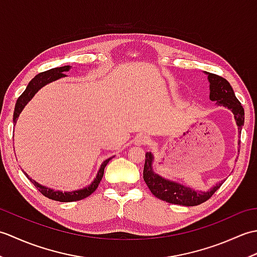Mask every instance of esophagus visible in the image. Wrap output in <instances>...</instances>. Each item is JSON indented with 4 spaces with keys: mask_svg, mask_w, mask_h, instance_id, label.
<instances>
[{
    "mask_svg": "<svg viewBox=\"0 0 257 257\" xmlns=\"http://www.w3.org/2000/svg\"><path fill=\"white\" fill-rule=\"evenodd\" d=\"M135 144H137L139 146L147 145V144H149V138L147 137L146 135H138L137 137L135 138Z\"/></svg>",
    "mask_w": 257,
    "mask_h": 257,
    "instance_id": "obj_1",
    "label": "esophagus"
}]
</instances>
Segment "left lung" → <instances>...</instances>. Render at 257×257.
<instances>
[{"label": "left lung", "instance_id": "8db88e82", "mask_svg": "<svg viewBox=\"0 0 257 257\" xmlns=\"http://www.w3.org/2000/svg\"><path fill=\"white\" fill-rule=\"evenodd\" d=\"M205 74L207 75V79L210 83V99L230 109L235 118L238 132L241 133L244 124V109L235 97L232 86L225 78L219 75L211 73ZM152 162H154V156L151 152H147L144 167V180L156 198L166 201L168 203L185 206L199 205L209 200L223 183H217L207 192L195 191L178 182L169 181V180L160 177L159 174L155 173L152 169Z\"/></svg>", "mask_w": 257, "mask_h": 257}]
</instances>
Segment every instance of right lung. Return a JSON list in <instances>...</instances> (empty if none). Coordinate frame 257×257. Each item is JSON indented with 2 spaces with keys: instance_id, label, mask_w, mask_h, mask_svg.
I'll list each match as a JSON object with an SVG mask.
<instances>
[{
  "instance_id": "right-lung-1",
  "label": "right lung",
  "mask_w": 257,
  "mask_h": 257,
  "mask_svg": "<svg viewBox=\"0 0 257 257\" xmlns=\"http://www.w3.org/2000/svg\"><path fill=\"white\" fill-rule=\"evenodd\" d=\"M69 69H70V66L56 67V68H52L50 70H46V72H43V73H40L38 75H36L35 77L30 81L29 85H27L26 89L24 90L23 94H22L18 98V100H16L14 113H13L14 123H16V121H18L20 113L22 112V110H23L24 107L27 105V102H29L33 97H34V95L42 88V87H44L45 85L50 84V83H52V81L56 80L58 78L65 77L66 75H65L64 73L68 72ZM110 160H111V158H108L107 160H105L101 163L99 171H98L95 180L91 182L90 185H88V187H86L84 189L72 191V192H62V191H55L53 189L46 188V187H44V185H41L40 183H37L36 181H34V180L31 179L27 173L24 172V174L31 180V182L35 185V188L40 191L43 195H45L46 198L52 199L54 201H59V202H74V201L83 200V199L87 198V196H89L92 192H95V190L98 188V185H99L101 179H102L103 170H105L107 163Z\"/></svg>"
}]
</instances>
